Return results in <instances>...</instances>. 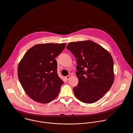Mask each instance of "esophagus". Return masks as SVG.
<instances>
[{
	"instance_id": "1",
	"label": "esophagus",
	"mask_w": 133,
	"mask_h": 133,
	"mask_svg": "<svg viewBox=\"0 0 133 133\" xmlns=\"http://www.w3.org/2000/svg\"><path fill=\"white\" fill-rule=\"evenodd\" d=\"M70 75H68V76H66L65 77V78H66L67 80H69V79H70Z\"/></svg>"
}]
</instances>
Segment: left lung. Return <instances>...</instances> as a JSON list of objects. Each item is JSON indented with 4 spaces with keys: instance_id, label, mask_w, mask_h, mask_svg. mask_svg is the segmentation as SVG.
I'll return each mask as SVG.
<instances>
[{
    "instance_id": "obj_1",
    "label": "left lung",
    "mask_w": 133,
    "mask_h": 133,
    "mask_svg": "<svg viewBox=\"0 0 133 133\" xmlns=\"http://www.w3.org/2000/svg\"><path fill=\"white\" fill-rule=\"evenodd\" d=\"M74 55L78 85L73 88L81 101L92 103L100 99L112 86L114 78L113 60L110 54L91 41L70 43L66 46Z\"/></svg>"
}]
</instances>
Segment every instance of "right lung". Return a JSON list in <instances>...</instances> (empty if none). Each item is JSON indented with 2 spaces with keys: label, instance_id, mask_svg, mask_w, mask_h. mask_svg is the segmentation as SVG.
I'll return each instance as SVG.
<instances>
[{
  "label": "right lung",
  "instance_id": "1",
  "mask_svg": "<svg viewBox=\"0 0 133 133\" xmlns=\"http://www.w3.org/2000/svg\"><path fill=\"white\" fill-rule=\"evenodd\" d=\"M65 43L37 44L25 54L18 67V75L25 93L34 101L47 103L59 95L63 81L57 73L55 58Z\"/></svg>",
  "mask_w": 133,
  "mask_h": 133
}]
</instances>
